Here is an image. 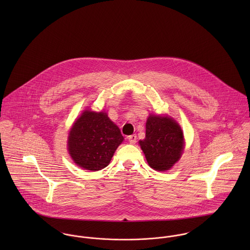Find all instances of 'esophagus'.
<instances>
[{"instance_id": "1", "label": "esophagus", "mask_w": 250, "mask_h": 250, "mask_svg": "<svg viewBox=\"0 0 250 250\" xmlns=\"http://www.w3.org/2000/svg\"><path fill=\"white\" fill-rule=\"evenodd\" d=\"M128 141L131 144H135L137 143V136L136 135H131L128 137Z\"/></svg>"}]
</instances>
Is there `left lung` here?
Masks as SVG:
<instances>
[{
	"instance_id": "left-lung-1",
	"label": "left lung",
	"mask_w": 250,
	"mask_h": 250,
	"mask_svg": "<svg viewBox=\"0 0 250 250\" xmlns=\"http://www.w3.org/2000/svg\"><path fill=\"white\" fill-rule=\"evenodd\" d=\"M148 165L155 170L170 169L184 150V134L178 123L169 116L150 114L146 121L145 139L140 141Z\"/></svg>"
}]
</instances>
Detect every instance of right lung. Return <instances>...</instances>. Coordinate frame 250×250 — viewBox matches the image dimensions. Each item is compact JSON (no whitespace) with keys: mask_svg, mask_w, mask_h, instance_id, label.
<instances>
[{"mask_svg":"<svg viewBox=\"0 0 250 250\" xmlns=\"http://www.w3.org/2000/svg\"><path fill=\"white\" fill-rule=\"evenodd\" d=\"M123 141L119 128L106 112L85 109L69 132L68 151L78 167L97 171L107 167Z\"/></svg>","mask_w":250,"mask_h":250,"instance_id":"1","label":"right lung"}]
</instances>
